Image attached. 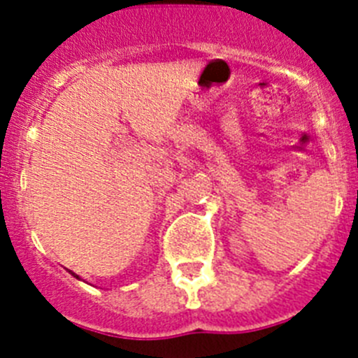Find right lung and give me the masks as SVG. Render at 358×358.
<instances>
[{
    "label": "right lung",
    "mask_w": 358,
    "mask_h": 358,
    "mask_svg": "<svg viewBox=\"0 0 358 358\" xmlns=\"http://www.w3.org/2000/svg\"><path fill=\"white\" fill-rule=\"evenodd\" d=\"M77 278H78V276H77Z\"/></svg>",
    "instance_id": "right-lung-1"
}]
</instances>
